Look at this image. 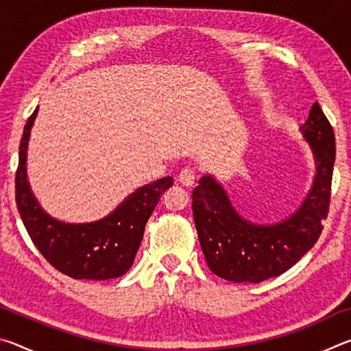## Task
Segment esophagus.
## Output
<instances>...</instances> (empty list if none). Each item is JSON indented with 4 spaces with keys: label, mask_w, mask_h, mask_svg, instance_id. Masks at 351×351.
Returning <instances> with one entry per match:
<instances>
[{
    "label": "esophagus",
    "mask_w": 351,
    "mask_h": 351,
    "mask_svg": "<svg viewBox=\"0 0 351 351\" xmlns=\"http://www.w3.org/2000/svg\"><path fill=\"white\" fill-rule=\"evenodd\" d=\"M178 178H180V182L182 184V186L192 187L195 184V178H197V175H195V171L192 169H184V170H181V173Z\"/></svg>",
    "instance_id": "1"
}]
</instances>
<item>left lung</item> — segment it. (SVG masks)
Instances as JSON below:
<instances>
[{"instance_id": "obj_1", "label": "left lung", "mask_w": 351, "mask_h": 351, "mask_svg": "<svg viewBox=\"0 0 351 351\" xmlns=\"http://www.w3.org/2000/svg\"><path fill=\"white\" fill-rule=\"evenodd\" d=\"M300 132L310 144L316 173L305 199L282 221H249L212 175H204L195 187L192 210L199 245L210 271L224 280L260 283L280 276L304 257L322 234L336 145L328 119L317 102Z\"/></svg>"}]
</instances>
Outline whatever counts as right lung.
<instances>
[{
    "label": "right lung",
    "instance_id": "1",
    "mask_svg": "<svg viewBox=\"0 0 351 351\" xmlns=\"http://www.w3.org/2000/svg\"><path fill=\"white\" fill-rule=\"evenodd\" d=\"M38 106L27 119L20 142L15 199L29 237L41 255L63 274L86 280H108L132 268L145 224L173 178L134 190L108 215L91 223H64L51 217L32 193L27 180V145Z\"/></svg>",
    "mask_w": 351,
    "mask_h": 351
}]
</instances>
